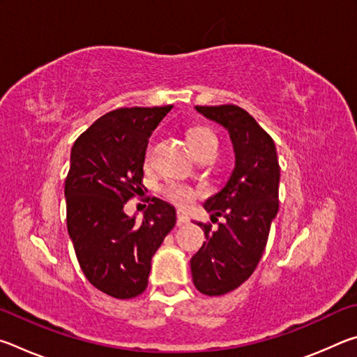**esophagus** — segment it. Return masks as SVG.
Returning <instances> with one entry per match:
<instances>
[{"label":"esophagus","mask_w":357,"mask_h":357,"mask_svg":"<svg viewBox=\"0 0 357 357\" xmlns=\"http://www.w3.org/2000/svg\"><path fill=\"white\" fill-rule=\"evenodd\" d=\"M176 219H178V223H179V225H183V223H187V222H189V215H187L185 211H183V209H178V213H176Z\"/></svg>","instance_id":"1"}]
</instances>
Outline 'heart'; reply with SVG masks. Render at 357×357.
Wrapping results in <instances>:
<instances>
[{
	"label": "heart",
	"instance_id": "1",
	"mask_svg": "<svg viewBox=\"0 0 357 357\" xmlns=\"http://www.w3.org/2000/svg\"><path fill=\"white\" fill-rule=\"evenodd\" d=\"M189 140L190 149L193 151V154H197L198 151H202L203 148L209 146V144H217V138L214 135V132L208 129V128H195L189 132ZM151 155V149H148L146 153V160H149ZM165 197L168 200L179 204V206H189L190 203L197 198V190L192 189L190 185L187 184H181V183H172L168 184L164 189Z\"/></svg>",
	"mask_w": 357,
	"mask_h": 357
}]
</instances>
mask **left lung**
<instances>
[{
  "instance_id": "8db88e82",
  "label": "left lung",
  "mask_w": 357,
  "mask_h": 357,
  "mask_svg": "<svg viewBox=\"0 0 357 357\" xmlns=\"http://www.w3.org/2000/svg\"><path fill=\"white\" fill-rule=\"evenodd\" d=\"M195 110L228 130L234 151L227 184L203 204L211 220L223 217L225 222L215 231L197 223L206 241L190 259L198 291L222 296L249 279L263 255L279 213L280 167L274 140L241 107L197 105Z\"/></svg>"
}]
</instances>
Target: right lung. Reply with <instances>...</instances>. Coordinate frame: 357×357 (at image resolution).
<instances>
[{
	"mask_svg": "<svg viewBox=\"0 0 357 357\" xmlns=\"http://www.w3.org/2000/svg\"><path fill=\"white\" fill-rule=\"evenodd\" d=\"M173 105L118 108L77 138L64 195L68 231L83 274L116 299L148 287L151 259L176 223V211L151 198L142 222L124 204L142 190L149 137Z\"/></svg>",
	"mask_w": 357,
	"mask_h": 357,
	"instance_id": "1",
	"label": "right lung"
}]
</instances>
